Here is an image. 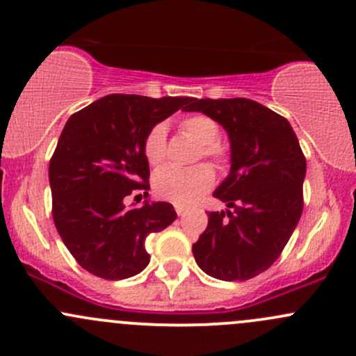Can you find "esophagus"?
<instances>
[{"instance_id":"obj_1","label":"esophagus","mask_w":356,"mask_h":356,"mask_svg":"<svg viewBox=\"0 0 356 356\" xmlns=\"http://www.w3.org/2000/svg\"><path fill=\"white\" fill-rule=\"evenodd\" d=\"M175 211H177L179 217H182V215H184L186 211H188V208L182 207V204H175Z\"/></svg>"}]
</instances>
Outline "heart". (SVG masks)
I'll use <instances>...</instances> for the list:
<instances>
[{
	"instance_id": "b5f03b06",
	"label": "heart",
	"mask_w": 356,
	"mask_h": 356,
	"mask_svg": "<svg viewBox=\"0 0 356 356\" xmlns=\"http://www.w3.org/2000/svg\"><path fill=\"white\" fill-rule=\"evenodd\" d=\"M181 131L198 143L201 155L211 158L215 163H222L224 152L218 146L220 127L213 118L207 115H191L181 120ZM167 155V129L163 124H158L149 129L145 138V156L152 167H160ZM215 175L208 165L181 170V168L167 167L161 168L153 177V189L161 200L172 201L177 204H191L213 186Z\"/></svg>"
}]
</instances>
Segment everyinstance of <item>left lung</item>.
Here are the masks:
<instances>
[{"label":"left lung","mask_w":356,"mask_h":356,"mask_svg":"<svg viewBox=\"0 0 356 356\" xmlns=\"http://www.w3.org/2000/svg\"><path fill=\"white\" fill-rule=\"evenodd\" d=\"M186 111H201L227 132L231 168L213 196L225 210L210 211L193 254L220 281H246L279 258L303 211L307 161L284 117L246 98H191Z\"/></svg>","instance_id":"obj_1"}]
</instances>
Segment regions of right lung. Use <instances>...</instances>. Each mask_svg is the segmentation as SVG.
Wrapping results in <instances>:
<instances>
[{
	"instance_id": "obj_1",
	"label": "right lung",
	"mask_w": 356,
	"mask_h": 356,
	"mask_svg": "<svg viewBox=\"0 0 356 356\" xmlns=\"http://www.w3.org/2000/svg\"><path fill=\"white\" fill-rule=\"evenodd\" d=\"M189 102L108 95L67 120L49 161L53 220L72 257L92 275L120 281L145 270L146 236L177 218L170 203L146 200L127 208L124 198L149 189V129Z\"/></svg>"
}]
</instances>
